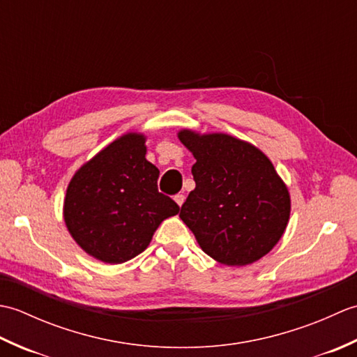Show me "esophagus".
Wrapping results in <instances>:
<instances>
[{"instance_id":"1","label":"esophagus","mask_w":357,"mask_h":357,"mask_svg":"<svg viewBox=\"0 0 357 357\" xmlns=\"http://www.w3.org/2000/svg\"><path fill=\"white\" fill-rule=\"evenodd\" d=\"M174 201H176V204H178V206L181 207V206H183V204H184V201H185V196L184 195H174Z\"/></svg>"}]
</instances>
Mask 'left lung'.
<instances>
[{
	"label": "left lung",
	"mask_w": 357,
	"mask_h": 357,
	"mask_svg": "<svg viewBox=\"0 0 357 357\" xmlns=\"http://www.w3.org/2000/svg\"><path fill=\"white\" fill-rule=\"evenodd\" d=\"M192 151L195 190L179 218L201 248L225 265L252 264L278 244L290 218V196L270 159L229 135L179 132Z\"/></svg>",
	"instance_id": "obj_1"
}]
</instances>
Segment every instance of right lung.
I'll return each mask as SVG.
<instances>
[{
  "label": "right lung",
  "instance_id": "1",
  "mask_svg": "<svg viewBox=\"0 0 357 357\" xmlns=\"http://www.w3.org/2000/svg\"><path fill=\"white\" fill-rule=\"evenodd\" d=\"M142 135L128 133L75 173L64 221L78 245L96 259L121 264L147 248L164 219L179 206L159 193V170L146 159Z\"/></svg>",
  "mask_w": 357,
  "mask_h": 357
}]
</instances>
